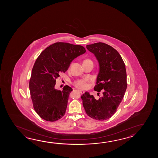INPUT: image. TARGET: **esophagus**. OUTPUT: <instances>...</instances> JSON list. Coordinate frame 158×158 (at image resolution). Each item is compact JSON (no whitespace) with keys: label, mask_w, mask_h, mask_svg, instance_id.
Segmentation results:
<instances>
[{"label":"esophagus","mask_w":158,"mask_h":158,"mask_svg":"<svg viewBox=\"0 0 158 158\" xmlns=\"http://www.w3.org/2000/svg\"><path fill=\"white\" fill-rule=\"evenodd\" d=\"M78 91H79V92H80L81 94H83L84 93H85V91H84V90H79Z\"/></svg>","instance_id":"obj_1"}]
</instances>
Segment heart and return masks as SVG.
Instances as JSON below:
<instances>
[{
  "mask_svg": "<svg viewBox=\"0 0 158 158\" xmlns=\"http://www.w3.org/2000/svg\"><path fill=\"white\" fill-rule=\"evenodd\" d=\"M85 62H91L93 61L90 60V59H86L84 60V63ZM74 85L77 87L81 88V89H85L87 87V80H78L75 81L74 82Z\"/></svg>",
  "mask_w": 158,
  "mask_h": 158,
  "instance_id": "heart-1",
  "label": "heart"
}]
</instances>
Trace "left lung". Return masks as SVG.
I'll return each instance as SVG.
<instances>
[{
  "label": "left lung",
  "instance_id": "1",
  "mask_svg": "<svg viewBox=\"0 0 158 158\" xmlns=\"http://www.w3.org/2000/svg\"><path fill=\"white\" fill-rule=\"evenodd\" d=\"M86 48L98 61L99 71L94 90H102L103 95L97 100L86 91L81 98L89 116L106 120L116 112L124 96L127 87L125 65L119 53L108 44L98 42L88 44Z\"/></svg>",
  "mask_w": 158,
  "mask_h": 158
}]
</instances>
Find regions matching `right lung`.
Returning <instances> with one entry per match:
<instances>
[{
	"label": "right lung",
	"mask_w": 158,
	"mask_h": 158,
	"mask_svg": "<svg viewBox=\"0 0 158 158\" xmlns=\"http://www.w3.org/2000/svg\"><path fill=\"white\" fill-rule=\"evenodd\" d=\"M85 52L80 45L56 42L47 47L37 58L31 71L29 89L34 109L42 118L55 121L64 116L73 90L68 85L62 91L56 89V80L61 72L67 71L74 59Z\"/></svg>",
	"instance_id": "obj_1"
}]
</instances>
